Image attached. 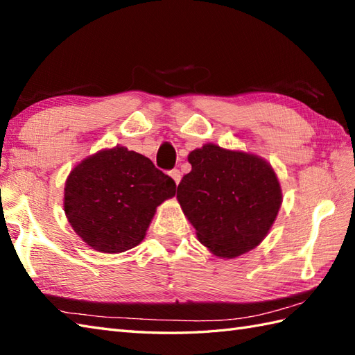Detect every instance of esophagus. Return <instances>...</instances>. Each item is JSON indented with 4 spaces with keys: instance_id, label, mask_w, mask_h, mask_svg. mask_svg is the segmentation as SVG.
I'll return each mask as SVG.
<instances>
[{
    "instance_id": "esophagus-1",
    "label": "esophagus",
    "mask_w": 355,
    "mask_h": 355,
    "mask_svg": "<svg viewBox=\"0 0 355 355\" xmlns=\"http://www.w3.org/2000/svg\"><path fill=\"white\" fill-rule=\"evenodd\" d=\"M171 177H172V180L175 181V184L178 186V183L181 181V172L178 171V169H174V171H171V174H169Z\"/></svg>"
}]
</instances>
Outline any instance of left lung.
Wrapping results in <instances>:
<instances>
[{"mask_svg": "<svg viewBox=\"0 0 355 355\" xmlns=\"http://www.w3.org/2000/svg\"><path fill=\"white\" fill-rule=\"evenodd\" d=\"M187 160L192 171L180 181L177 200L198 241L220 259L259 246L283 202L274 168L260 155L215 144L196 148Z\"/></svg>", "mask_w": 355, "mask_h": 355, "instance_id": "obj_1", "label": "left lung"}]
</instances>
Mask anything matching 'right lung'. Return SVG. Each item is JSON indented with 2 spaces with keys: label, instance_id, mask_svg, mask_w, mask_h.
Segmentation results:
<instances>
[{
  "label": "right lung",
  "instance_id": "add662e5",
  "mask_svg": "<svg viewBox=\"0 0 355 355\" xmlns=\"http://www.w3.org/2000/svg\"><path fill=\"white\" fill-rule=\"evenodd\" d=\"M175 189V181L150 159L116 145L73 166L64 183L63 209L90 248L119 254L144 241L155 210Z\"/></svg>",
  "mask_w": 355,
  "mask_h": 355
}]
</instances>
